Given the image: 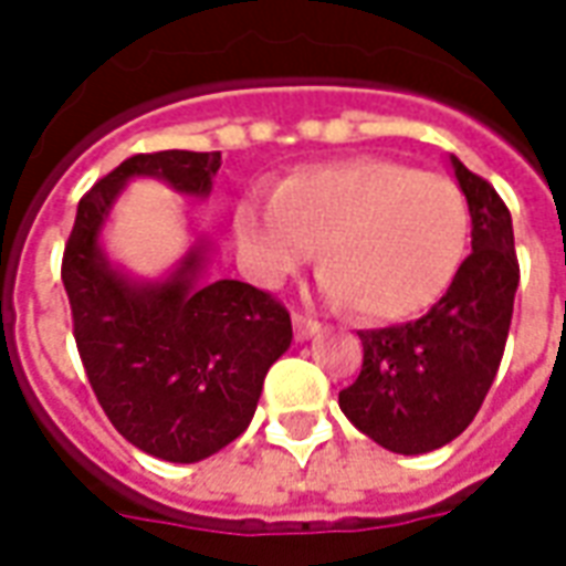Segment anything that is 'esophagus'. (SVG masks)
I'll return each mask as SVG.
<instances>
[{"label":"esophagus","mask_w":566,"mask_h":566,"mask_svg":"<svg viewBox=\"0 0 566 566\" xmlns=\"http://www.w3.org/2000/svg\"><path fill=\"white\" fill-rule=\"evenodd\" d=\"M318 333H321L318 321L306 318V315H296L294 312V336L300 339V343H306V339L318 336Z\"/></svg>","instance_id":"esophagus-1"}]
</instances>
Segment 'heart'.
I'll return each instance as SVG.
<instances>
[{"mask_svg": "<svg viewBox=\"0 0 566 566\" xmlns=\"http://www.w3.org/2000/svg\"><path fill=\"white\" fill-rule=\"evenodd\" d=\"M467 235V202L449 178L381 157L306 166L272 197L248 193L235 209V239L260 284H282L321 242V294L373 321L433 306L461 266Z\"/></svg>", "mask_w": 566, "mask_h": 566, "instance_id": "obj_1", "label": "heart"}]
</instances>
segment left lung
Masks as SVG:
<instances>
[{
  "label": "left lung",
  "instance_id": "left-lung-1",
  "mask_svg": "<svg viewBox=\"0 0 566 566\" xmlns=\"http://www.w3.org/2000/svg\"><path fill=\"white\" fill-rule=\"evenodd\" d=\"M449 163L470 206L473 254L427 315L360 331L364 367L339 391L345 418L397 454L442 449L470 427L497 376L518 291L510 209L485 178Z\"/></svg>",
  "mask_w": 566,
  "mask_h": 566
}]
</instances>
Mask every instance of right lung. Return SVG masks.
<instances>
[{
  "label": "right lung",
  "instance_id": "1",
  "mask_svg": "<svg viewBox=\"0 0 566 566\" xmlns=\"http://www.w3.org/2000/svg\"><path fill=\"white\" fill-rule=\"evenodd\" d=\"M221 150L136 154L78 202L63 254L75 343L117 433L160 461L197 463L245 433L263 379L291 348L287 308L235 279H209L211 242L197 235L160 279L105 254L103 230L133 178L206 199Z\"/></svg>",
  "mask_w": 566,
  "mask_h": 566
}]
</instances>
